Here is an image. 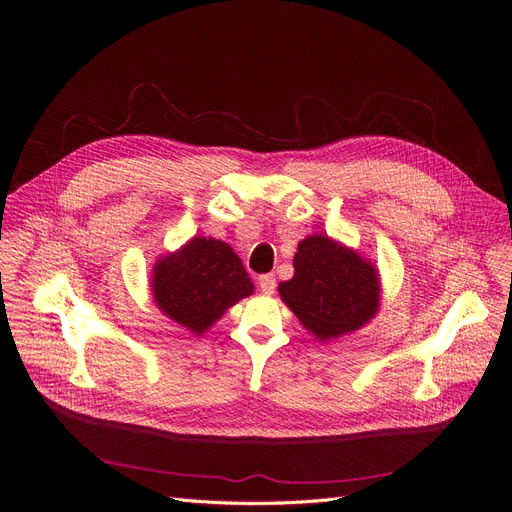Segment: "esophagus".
<instances>
[{
  "instance_id": "1",
  "label": "esophagus",
  "mask_w": 512,
  "mask_h": 512,
  "mask_svg": "<svg viewBox=\"0 0 512 512\" xmlns=\"http://www.w3.org/2000/svg\"><path fill=\"white\" fill-rule=\"evenodd\" d=\"M259 288L263 294H272L276 290V276L274 274L259 276Z\"/></svg>"
}]
</instances>
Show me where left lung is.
Listing matches in <instances>:
<instances>
[{
	"mask_svg": "<svg viewBox=\"0 0 512 512\" xmlns=\"http://www.w3.org/2000/svg\"><path fill=\"white\" fill-rule=\"evenodd\" d=\"M294 276L280 282L286 307L321 342L363 328L380 307L378 267L326 234L299 242Z\"/></svg>",
	"mask_w": 512,
	"mask_h": 512,
	"instance_id": "1",
	"label": "left lung"
}]
</instances>
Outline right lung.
<instances>
[{
	"label": "right lung",
	"mask_w": 512,
	"mask_h": 512,
	"mask_svg": "<svg viewBox=\"0 0 512 512\" xmlns=\"http://www.w3.org/2000/svg\"><path fill=\"white\" fill-rule=\"evenodd\" d=\"M245 265L224 240L195 236L153 265L151 290L159 311L203 334L232 305L253 294Z\"/></svg>",
	"instance_id": "right-lung-1"
}]
</instances>
